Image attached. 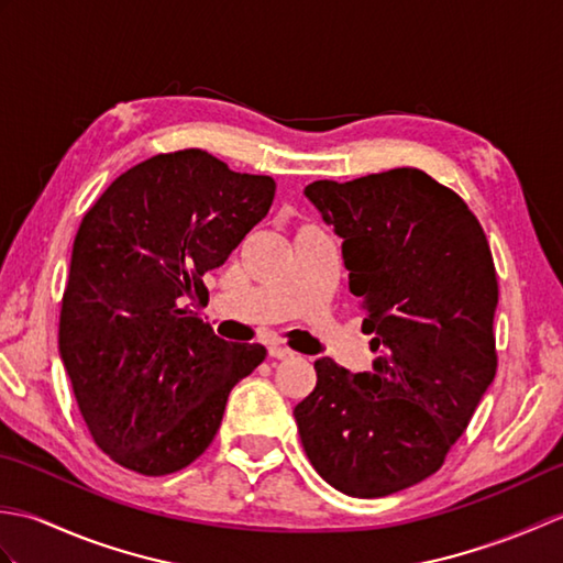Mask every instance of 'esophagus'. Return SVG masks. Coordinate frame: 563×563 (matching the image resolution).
Here are the masks:
<instances>
[{"label":"esophagus","mask_w":563,"mask_h":563,"mask_svg":"<svg viewBox=\"0 0 563 563\" xmlns=\"http://www.w3.org/2000/svg\"><path fill=\"white\" fill-rule=\"evenodd\" d=\"M268 355L275 357V361H288V357H292L295 353L290 349H285V345L273 343V345H268Z\"/></svg>","instance_id":"1"}]
</instances>
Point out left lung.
I'll return each instance as SVG.
<instances>
[{"label":"left lung","instance_id":"left-lung-1","mask_svg":"<svg viewBox=\"0 0 563 563\" xmlns=\"http://www.w3.org/2000/svg\"><path fill=\"white\" fill-rule=\"evenodd\" d=\"M305 196L343 239L377 357L355 375L319 357L297 430L341 494H397L440 470L496 377L492 249L466 202L411 166L314 181Z\"/></svg>","mask_w":563,"mask_h":563}]
</instances>
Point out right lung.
Instances as JSON below:
<instances>
[{
  "label": "right lung",
  "instance_id": "obj_1",
  "mask_svg": "<svg viewBox=\"0 0 563 563\" xmlns=\"http://www.w3.org/2000/svg\"><path fill=\"white\" fill-rule=\"evenodd\" d=\"M271 176L236 174L202 150L140 162L84 214L59 312V355L93 442L125 470L164 476L208 450L232 387L266 357L181 307L206 300L266 218Z\"/></svg>",
  "mask_w": 563,
  "mask_h": 563
}]
</instances>
